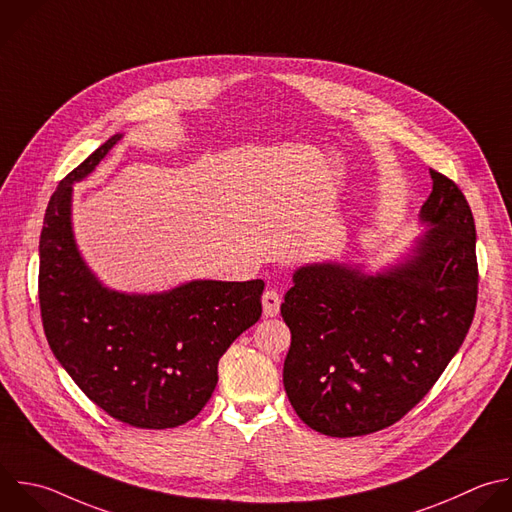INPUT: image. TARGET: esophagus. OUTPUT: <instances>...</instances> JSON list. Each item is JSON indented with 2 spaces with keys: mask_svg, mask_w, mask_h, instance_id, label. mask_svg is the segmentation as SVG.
<instances>
[{
  "mask_svg": "<svg viewBox=\"0 0 512 512\" xmlns=\"http://www.w3.org/2000/svg\"><path fill=\"white\" fill-rule=\"evenodd\" d=\"M280 294L276 290H266L264 296H262V310H264V316L266 318H272L280 312Z\"/></svg>",
  "mask_w": 512,
  "mask_h": 512,
  "instance_id": "1",
  "label": "esophagus"
}]
</instances>
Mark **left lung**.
Returning a JSON list of instances; mask_svg holds the SVG:
<instances>
[{
    "label": "left lung",
    "mask_w": 512,
    "mask_h": 512,
    "mask_svg": "<svg viewBox=\"0 0 512 512\" xmlns=\"http://www.w3.org/2000/svg\"><path fill=\"white\" fill-rule=\"evenodd\" d=\"M430 228L374 276L308 264L280 306L292 342L284 388L300 420L328 436L382 430L414 408L458 352L478 296L476 230L460 188L430 170Z\"/></svg>",
    "instance_id": "1"
}]
</instances>
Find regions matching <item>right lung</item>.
<instances>
[{"instance_id": "obj_1", "label": "right lung", "mask_w": 512, "mask_h": 512, "mask_svg": "<svg viewBox=\"0 0 512 512\" xmlns=\"http://www.w3.org/2000/svg\"><path fill=\"white\" fill-rule=\"evenodd\" d=\"M112 136L50 198L40 236V310L48 344L82 392L136 428L192 420L218 384V360L262 316V280H192L162 294L106 288L72 232V184L118 144Z\"/></svg>"}]
</instances>
